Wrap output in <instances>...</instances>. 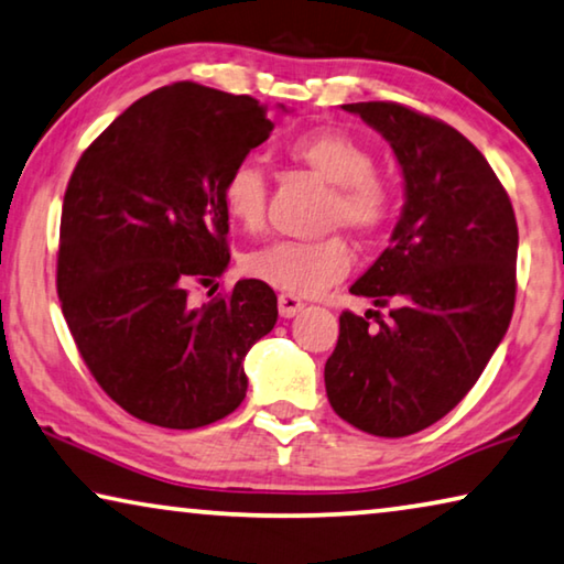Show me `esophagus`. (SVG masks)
I'll list each match as a JSON object with an SVG mask.
<instances>
[{
	"label": "esophagus",
	"instance_id": "esophagus-1",
	"mask_svg": "<svg viewBox=\"0 0 564 564\" xmlns=\"http://www.w3.org/2000/svg\"><path fill=\"white\" fill-rule=\"evenodd\" d=\"M301 308H304V301H301L299 296H291V293H281L279 296V311L283 318H293Z\"/></svg>",
	"mask_w": 564,
	"mask_h": 564
}]
</instances>
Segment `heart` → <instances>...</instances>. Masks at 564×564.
<instances>
[{
	"mask_svg": "<svg viewBox=\"0 0 564 564\" xmlns=\"http://www.w3.org/2000/svg\"><path fill=\"white\" fill-rule=\"evenodd\" d=\"M296 159L334 184L329 223L357 232H372L390 217V189L375 174V154L341 129H318L289 144ZM268 197L265 172L258 159L246 156L230 166L223 182V207L242 228L263 223ZM246 273L291 296H316L351 271V250L341 238L273 240L248 253Z\"/></svg>",
	"mask_w": 564,
	"mask_h": 564,
	"instance_id": "1",
	"label": "heart"
}]
</instances>
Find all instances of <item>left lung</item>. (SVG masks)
<instances>
[{
  "label": "left lung",
  "instance_id": "1",
  "mask_svg": "<svg viewBox=\"0 0 564 564\" xmlns=\"http://www.w3.org/2000/svg\"><path fill=\"white\" fill-rule=\"evenodd\" d=\"M380 133L402 170L405 205L390 248L351 283L375 324L344 311L324 382L334 413L402 438L451 413L509 329L519 230L507 189L453 126L400 104H344Z\"/></svg>",
  "mask_w": 564,
  "mask_h": 564
}]
</instances>
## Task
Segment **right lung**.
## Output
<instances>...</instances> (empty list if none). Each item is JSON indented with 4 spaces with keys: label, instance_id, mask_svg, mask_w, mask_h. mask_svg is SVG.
<instances>
[{
    "label": "right lung",
    "instance_id": "add662e5",
    "mask_svg": "<svg viewBox=\"0 0 564 564\" xmlns=\"http://www.w3.org/2000/svg\"><path fill=\"white\" fill-rule=\"evenodd\" d=\"M271 131L256 98L174 83L126 108L67 182L63 316L96 382L144 423L192 431L246 400L242 362L279 299L256 279L199 306L187 291L228 268L225 174Z\"/></svg>",
    "mask_w": 564,
    "mask_h": 564
}]
</instances>
